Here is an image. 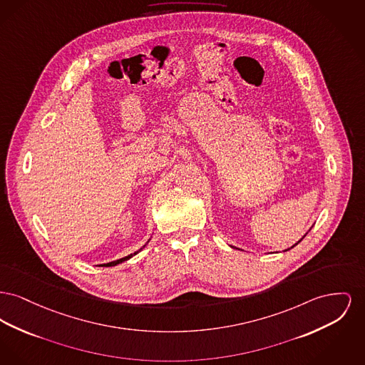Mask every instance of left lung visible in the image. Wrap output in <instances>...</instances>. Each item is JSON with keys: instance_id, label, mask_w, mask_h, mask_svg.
Returning <instances> with one entry per match:
<instances>
[{"instance_id": "left-lung-1", "label": "left lung", "mask_w": 365, "mask_h": 365, "mask_svg": "<svg viewBox=\"0 0 365 365\" xmlns=\"http://www.w3.org/2000/svg\"><path fill=\"white\" fill-rule=\"evenodd\" d=\"M298 242H299V241H298ZM298 242H297V244H298ZM297 244H295V245H297Z\"/></svg>"}]
</instances>
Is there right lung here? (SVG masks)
<instances>
[{"mask_svg":"<svg viewBox=\"0 0 365 365\" xmlns=\"http://www.w3.org/2000/svg\"><path fill=\"white\" fill-rule=\"evenodd\" d=\"M145 247V245H143ZM142 250V248H140ZM139 250V251H140ZM139 251H136V252H133V254H130L128 257H121V259H118V260H114V262H108V263H105V264H101V266H105V267H110V266H115V264H118V263H123V262H125V260H128L130 257H133V255H136Z\"/></svg>","mask_w":365,"mask_h":365,"instance_id":"right-lung-1","label":"right lung"}]
</instances>
